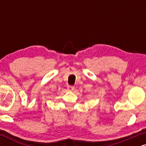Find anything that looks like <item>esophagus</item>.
<instances>
[{
    "instance_id": "34e87169",
    "label": "esophagus",
    "mask_w": 146,
    "mask_h": 146,
    "mask_svg": "<svg viewBox=\"0 0 146 146\" xmlns=\"http://www.w3.org/2000/svg\"><path fill=\"white\" fill-rule=\"evenodd\" d=\"M67 89H68V90H69V91H71V90H73L75 89V87L73 86H68Z\"/></svg>"
}]
</instances>
